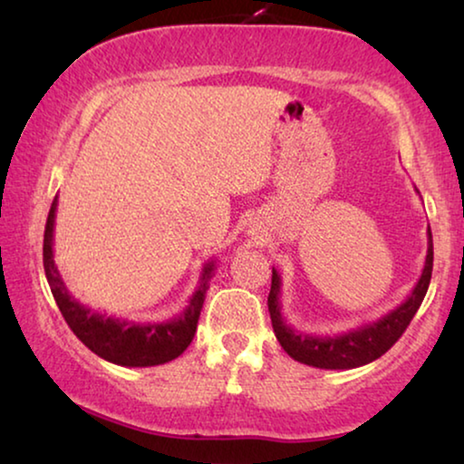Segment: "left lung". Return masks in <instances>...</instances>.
Masks as SVG:
<instances>
[{"mask_svg": "<svg viewBox=\"0 0 464 464\" xmlns=\"http://www.w3.org/2000/svg\"><path fill=\"white\" fill-rule=\"evenodd\" d=\"M427 234V259H424L422 275L418 278L416 287L411 289L408 300L399 304L391 313L380 316V319L363 323V325L348 329V332L342 334L310 335L287 325V321H285L281 313V275H278L276 268H272L268 310L272 329H275L276 340L281 342L285 353L291 359L300 361L304 365L319 367V370H353V367L367 365L378 357H382L401 338V334L408 329L410 321L414 319L418 308H420L424 295H427L430 272H433V237H430V227Z\"/></svg>", "mask_w": 464, "mask_h": 464, "instance_id": "1", "label": "left lung"}]
</instances>
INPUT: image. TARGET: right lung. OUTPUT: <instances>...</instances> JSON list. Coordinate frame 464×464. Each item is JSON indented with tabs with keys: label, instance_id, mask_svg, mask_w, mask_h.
<instances>
[{
	"label": "right lung",
	"instance_id": "right-lung-1",
	"mask_svg": "<svg viewBox=\"0 0 464 464\" xmlns=\"http://www.w3.org/2000/svg\"><path fill=\"white\" fill-rule=\"evenodd\" d=\"M56 205H59V198L54 196L48 213L46 230H44V270H46V278L56 306L65 316L72 332L101 359L122 367L162 365L179 357L189 346V342L194 340L208 281H211L215 270L213 259L202 266L198 287L189 297L186 310L177 314L175 319L162 323H135L94 313V310L86 308L84 304H80L69 294L59 270H56L53 251Z\"/></svg>",
	"mask_w": 464,
	"mask_h": 464
}]
</instances>
